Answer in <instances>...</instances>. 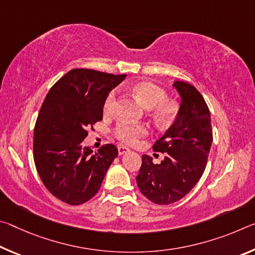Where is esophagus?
I'll return each mask as SVG.
<instances>
[{
    "mask_svg": "<svg viewBox=\"0 0 255 255\" xmlns=\"http://www.w3.org/2000/svg\"><path fill=\"white\" fill-rule=\"evenodd\" d=\"M129 152H130V149L127 148V147H125V146H119V147H118L119 155H124V154H126V153H129Z\"/></svg>",
    "mask_w": 255,
    "mask_h": 255,
    "instance_id": "1",
    "label": "esophagus"
}]
</instances>
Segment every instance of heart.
I'll return each mask as SVG.
<instances>
[{"instance_id":"obj_1","label":"heart","mask_w":255,"mask_h":255,"mask_svg":"<svg viewBox=\"0 0 255 255\" xmlns=\"http://www.w3.org/2000/svg\"><path fill=\"white\" fill-rule=\"evenodd\" d=\"M126 88L135 96L146 109H153L154 117L158 123L169 124L173 122L179 112L178 103L165 100L166 93L158 85L147 81H139L129 84ZM116 103H117V93L111 91L103 102V112L110 116L114 114ZM116 136L125 144H136L140 137L147 135L148 129L143 124L120 123L116 127Z\"/></svg>"}]
</instances>
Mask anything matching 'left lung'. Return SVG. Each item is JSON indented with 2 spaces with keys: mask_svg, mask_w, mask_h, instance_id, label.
I'll return each mask as SVG.
<instances>
[{
  "mask_svg": "<svg viewBox=\"0 0 255 255\" xmlns=\"http://www.w3.org/2000/svg\"><path fill=\"white\" fill-rule=\"evenodd\" d=\"M181 98L178 116L153 145L166 153L159 164L141 156L136 181L140 192L156 205H170L191 191L204 174L213 143L210 112L200 92L182 81L172 84Z\"/></svg>",
  "mask_w": 255,
  "mask_h": 255,
  "instance_id": "8db88e82",
  "label": "left lung"
}]
</instances>
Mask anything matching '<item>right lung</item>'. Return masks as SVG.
I'll return each mask as SVG.
<instances>
[{"mask_svg": "<svg viewBox=\"0 0 255 255\" xmlns=\"http://www.w3.org/2000/svg\"><path fill=\"white\" fill-rule=\"evenodd\" d=\"M126 74L85 68L67 72L49 90L33 131V159L47 190L76 206L97 195L118 148L84 147L88 129L103 117V102Z\"/></svg>", "mask_w": 255, "mask_h": 255, "instance_id": "1", "label": "right lung"}]
</instances>
